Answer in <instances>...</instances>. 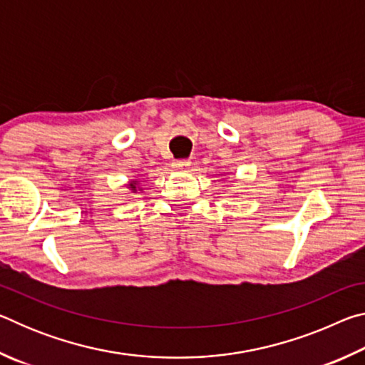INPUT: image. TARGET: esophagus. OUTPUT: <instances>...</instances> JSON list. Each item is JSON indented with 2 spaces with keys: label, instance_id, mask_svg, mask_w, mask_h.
Returning a JSON list of instances; mask_svg holds the SVG:
<instances>
[{
  "label": "esophagus",
  "instance_id": "esophagus-1",
  "mask_svg": "<svg viewBox=\"0 0 365 365\" xmlns=\"http://www.w3.org/2000/svg\"><path fill=\"white\" fill-rule=\"evenodd\" d=\"M172 165H174L175 170H187L191 165V163L187 159H177V160H174V163H172Z\"/></svg>",
  "mask_w": 365,
  "mask_h": 365
}]
</instances>
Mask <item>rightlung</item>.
Instances as JSON below:
<instances>
[{
  "label": "right lung",
  "mask_w": 365,
  "mask_h": 365,
  "mask_svg": "<svg viewBox=\"0 0 365 365\" xmlns=\"http://www.w3.org/2000/svg\"><path fill=\"white\" fill-rule=\"evenodd\" d=\"M127 188L132 190V193H137L138 190L141 191V188L138 187V180H130V182H128V183H127Z\"/></svg>",
  "instance_id": "add662e5"
}]
</instances>
